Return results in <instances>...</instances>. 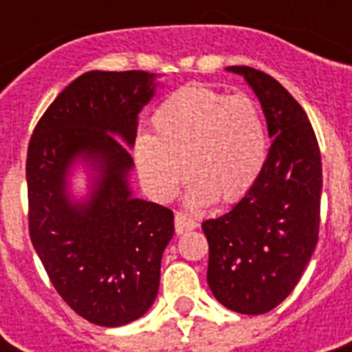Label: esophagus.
<instances>
[{
  "instance_id": "34e87169",
  "label": "esophagus",
  "mask_w": 352,
  "mask_h": 352,
  "mask_svg": "<svg viewBox=\"0 0 352 352\" xmlns=\"http://www.w3.org/2000/svg\"><path fill=\"white\" fill-rule=\"evenodd\" d=\"M193 228H197V221L190 217L188 214H182V212H177L175 214V232L177 234H184V232H190Z\"/></svg>"
}]
</instances>
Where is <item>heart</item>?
<instances>
[{
    "instance_id": "b5f03b06",
    "label": "heart",
    "mask_w": 352,
    "mask_h": 352,
    "mask_svg": "<svg viewBox=\"0 0 352 352\" xmlns=\"http://www.w3.org/2000/svg\"><path fill=\"white\" fill-rule=\"evenodd\" d=\"M153 137L133 146L138 175L149 195L170 201L186 173L190 203H235L259 179L267 160V124L246 95L226 96L204 85L170 95L151 117Z\"/></svg>"
}]
</instances>
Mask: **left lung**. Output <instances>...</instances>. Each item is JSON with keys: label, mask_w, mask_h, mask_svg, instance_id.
<instances>
[{"label": "left lung", "mask_w": 352, "mask_h": 352, "mask_svg": "<svg viewBox=\"0 0 352 352\" xmlns=\"http://www.w3.org/2000/svg\"><path fill=\"white\" fill-rule=\"evenodd\" d=\"M226 71L256 93L274 140L256 184L226 214L203 223L206 279L221 305L256 316L292 292L316 248L322 155L307 113L278 80L246 65Z\"/></svg>", "instance_id": "8db88e82"}]
</instances>
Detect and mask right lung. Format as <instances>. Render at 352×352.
<instances>
[{"label": "right lung", "instance_id": "obj_1", "mask_svg": "<svg viewBox=\"0 0 352 352\" xmlns=\"http://www.w3.org/2000/svg\"><path fill=\"white\" fill-rule=\"evenodd\" d=\"M146 71H89L43 113L27 153L29 232L51 283L87 322L120 327L151 309L173 212L133 195L138 113L157 89ZM78 164L84 198L72 192Z\"/></svg>", "mask_w": 352, "mask_h": 352}]
</instances>
